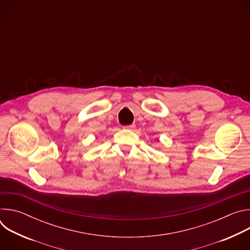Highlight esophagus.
Segmentation results:
<instances>
[{
	"mask_svg": "<svg viewBox=\"0 0 250 250\" xmlns=\"http://www.w3.org/2000/svg\"><path fill=\"white\" fill-rule=\"evenodd\" d=\"M134 127H135V125H128L124 126L125 129H133Z\"/></svg>",
	"mask_w": 250,
	"mask_h": 250,
	"instance_id": "34e87169",
	"label": "esophagus"
}]
</instances>
